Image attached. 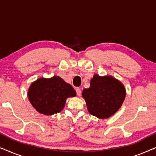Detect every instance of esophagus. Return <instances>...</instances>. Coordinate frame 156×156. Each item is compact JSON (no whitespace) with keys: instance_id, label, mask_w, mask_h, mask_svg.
Returning <instances> with one entry per match:
<instances>
[{"instance_id":"obj_1","label":"esophagus","mask_w":156,"mask_h":156,"mask_svg":"<svg viewBox=\"0 0 156 156\" xmlns=\"http://www.w3.org/2000/svg\"><path fill=\"white\" fill-rule=\"evenodd\" d=\"M76 94H77L78 96H80L81 94H82V91H81L80 88H76Z\"/></svg>"}]
</instances>
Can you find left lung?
<instances>
[{
	"label": "left lung",
	"instance_id": "obj_1",
	"mask_svg": "<svg viewBox=\"0 0 156 156\" xmlns=\"http://www.w3.org/2000/svg\"><path fill=\"white\" fill-rule=\"evenodd\" d=\"M82 97L91 115L106 119L114 114L122 105L126 90L123 85L112 76L94 74L90 87L83 90Z\"/></svg>",
	"mask_w": 156,
	"mask_h": 156
}]
</instances>
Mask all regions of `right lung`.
Instances as JSON below:
<instances>
[{
	"label": "right lung",
	"instance_id": "add662e5",
	"mask_svg": "<svg viewBox=\"0 0 156 156\" xmlns=\"http://www.w3.org/2000/svg\"><path fill=\"white\" fill-rule=\"evenodd\" d=\"M75 96L73 87L57 76L50 79H38L31 84L28 91L32 105L38 112L44 115L60 112L67 97Z\"/></svg>",
	"mask_w": 156,
	"mask_h": 156
}]
</instances>
